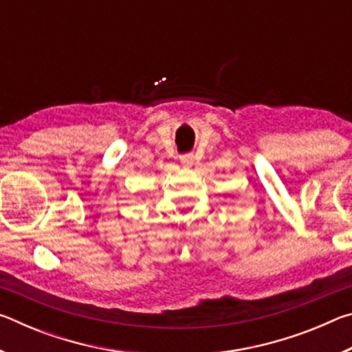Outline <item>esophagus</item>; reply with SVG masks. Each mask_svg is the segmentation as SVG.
I'll return each instance as SVG.
<instances>
[{"label": "esophagus", "mask_w": 352, "mask_h": 352, "mask_svg": "<svg viewBox=\"0 0 352 352\" xmlns=\"http://www.w3.org/2000/svg\"><path fill=\"white\" fill-rule=\"evenodd\" d=\"M180 162L184 166H192L194 164V157H192V155H183V157L180 158Z\"/></svg>", "instance_id": "1"}]
</instances>
